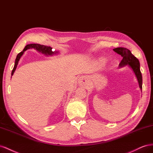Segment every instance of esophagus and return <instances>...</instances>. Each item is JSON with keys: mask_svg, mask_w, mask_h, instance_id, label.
<instances>
[{"mask_svg": "<svg viewBox=\"0 0 153 153\" xmlns=\"http://www.w3.org/2000/svg\"><path fill=\"white\" fill-rule=\"evenodd\" d=\"M86 82H87V79H86V77H81V79H80V80H79V83L81 85H86Z\"/></svg>", "mask_w": 153, "mask_h": 153, "instance_id": "obj_1", "label": "esophagus"}]
</instances>
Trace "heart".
Masks as SVG:
<instances>
[{
    "label": "heart",
    "mask_w": 153,
    "mask_h": 153,
    "mask_svg": "<svg viewBox=\"0 0 153 153\" xmlns=\"http://www.w3.org/2000/svg\"><path fill=\"white\" fill-rule=\"evenodd\" d=\"M101 61H102V60H101Z\"/></svg>",
    "instance_id": "b5f03b06"
}]
</instances>
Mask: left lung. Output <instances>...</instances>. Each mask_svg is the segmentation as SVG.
<instances>
[{"instance_id":"8db88e82","label":"left lung","mask_w":153,"mask_h":153,"mask_svg":"<svg viewBox=\"0 0 153 153\" xmlns=\"http://www.w3.org/2000/svg\"><path fill=\"white\" fill-rule=\"evenodd\" d=\"M116 53L121 55L123 59L119 64L120 67L129 66L132 69L136 76L140 90H142V76L140 69V62L138 59L134 56L129 50L124 47H117L113 49Z\"/></svg>"}]
</instances>
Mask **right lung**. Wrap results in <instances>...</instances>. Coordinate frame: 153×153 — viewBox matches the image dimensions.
<instances>
[{"instance_id":"add662e5","label":"right lung","mask_w":153,"mask_h":153,"mask_svg":"<svg viewBox=\"0 0 153 153\" xmlns=\"http://www.w3.org/2000/svg\"><path fill=\"white\" fill-rule=\"evenodd\" d=\"M30 49H35L38 52H40V53H42V54H44L45 56H52L53 54H56L58 53V52H57V51H54V52L52 51V48H51L49 46L48 47V46H45V45H43L36 44V43H31V44H28L25 47V48L22 51L20 52V53L18 54V55L16 56L14 67H13V69L12 72H11V76L13 75V74H14L15 70L17 67V65H18L20 59L21 58L22 56L24 54V52L26 50Z\"/></svg>"}]
</instances>
